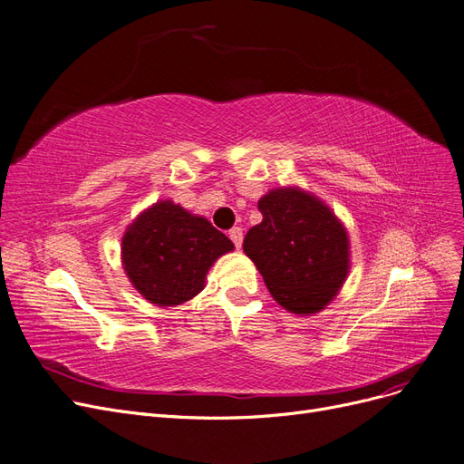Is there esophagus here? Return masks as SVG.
<instances>
[{
    "instance_id": "esophagus-1",
    "label": "esophagus",
    "mask_w": 464,
    "mask_h": 464,
    "mask_svg": "<svg viewBox=\"0 0 464 464\" xmlns=\"http://www.w3.org/2000/svg\"><path fill=\"white\" fill-rule=\"evenodd\" d=\"M228 236H230L232 244H234L237 249L242 247V239H244V232H242V228H239V227H234V228H230Z\"/></svg>"
}]
</instances>
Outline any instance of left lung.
Masks as SVG:
<instances>
[{"instance_id": "obj_1", "label": "left lung", "mask_w": 464, "mask_h": 464, "mask_svg": "<svg viewBox=\"0 0 464 464\" xmlns=\"http://www.w3.org/2000/svg\"><path fill=\"white\" fill-rule=\"evenodd\" d=\"M263 222L247 230L244 251L274 299L295 314L322 310L348 274V236L324 203L277 188L258 199Z\"/></svg>"}]
</instances>
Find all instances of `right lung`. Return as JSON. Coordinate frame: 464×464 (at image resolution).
<instances>
[{"label": "right lung", "mask_w": 464, "mask_h": 464, "mask_svg": "<svg viewBox=\"0 0 464 464\" xmlns=\"http://www.w3.org/2000/svg\"><path fill=\"white\" fill-rule=\"evenodd\" d=\"M232 249L230 239L209 220L173 201H160L139 215L121 242L129 280L158 306H175L196 296L209 266Z\"/></svg>", "instance_id": "add662e5"}]
</instances>
